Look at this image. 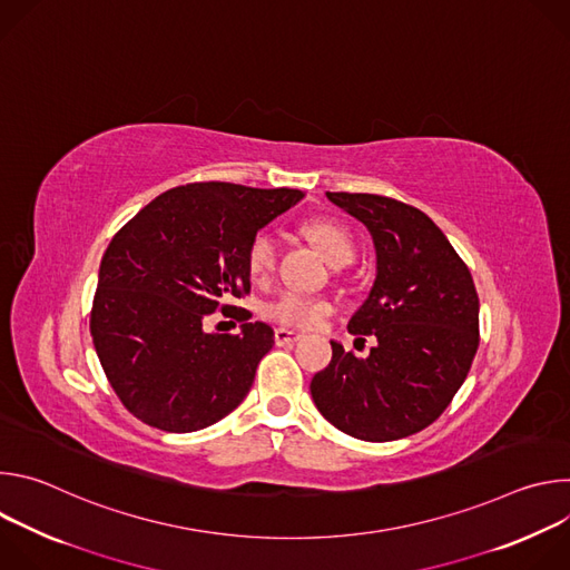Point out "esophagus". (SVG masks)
I'll list each match as a JSON object with an SVG mask.
<instances>
[{
	"label": "esophagus",
	"mask_w": 570,
	"mask_h": 570,
	"mask_svg": "<svg viewBox=\"0 0 570 570\" xmlns=\"http://www.w3.org/2000/svg\"><path fill=\"white\" fill-rule=\"evenodd\" d=\"M302 338V334H297V332H293V330H284V327H279V330H275V343L282 347V345H293V343H297Z\"/></svg>",
	"instance_id": "1"
}]
</instances>
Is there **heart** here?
<instances>
[{
  "label": "heart",
  "mask_w": 570,
  "mask_h": 570,
  "mask_svg": "<svg viewBox=\"0 0 570 570\" xmlns=\"http://www.w3.org/2000/svg\"><path fill=\"white\" fill-rule=\"evenodd\" d=\"M302 234L320 250V255L334 266H345L356 255V243L352 232L332 218H311L302 223ZM277 262V243L268 232H259L248 243L246 266L255 279L271 275ZM332 311V304L320 297L299 293H284L275 302L266 304L264 313L288 327H315V324Z\"/></svg>",
  "instance_id": "b5f03b06"
}]
</instances>
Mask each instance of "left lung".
Returning <instances> with one entry per match:
<instances>
[{
    "label": "left lung",
    "instance_id": "obj_1",
    "mask_svg": "<svg viewBox=\"0 0 570 570\" xmlns=\"http://www.w3.org/2000/svg\"><path fill=\"white\" fill-rule=\"evenodd\" d=\"M327 198L374 240L376 277L347 330L376 345L358 358L332 341V363L313 376L311 396L352 438H409L446 411L473 363L480 304L471 273L424 212L374 194Z\"/></svg>",
    "mask_w": 570,
    "mask_h": 570
}]
</instances>
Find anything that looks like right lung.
Here are the masks:
<instances>
[{
  "label": "right lung",
  "mask_w": 570,
  "mask_h": 570,
  "mask_svg": "<svg viewBox=\"0 0 570 570\" xmlns=\"http://www.w3.org/2000/svg\"><path fill=\"white\" fill-rule=\"evenodd\" d=\"M302 198L297 189L194 183L159 194L112 236L90 332L110 385L137 420L191 433L246 399L275 332L248 322V311H238L236 336L207 334L203 320L250 291L248 243Z\"/></svg>",
  "instance_id": "add662e5"
}]
</instances>
